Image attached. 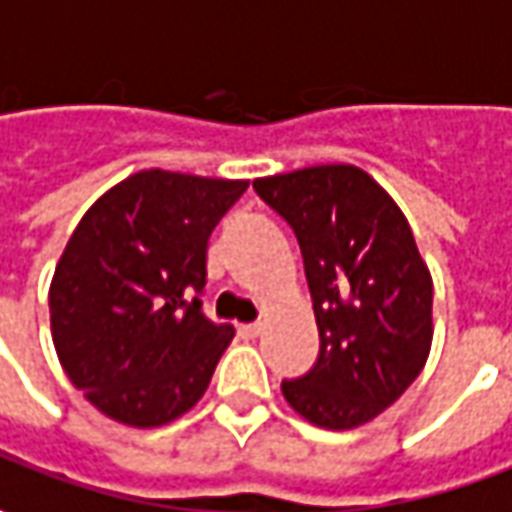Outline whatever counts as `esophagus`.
Wrapping results in <instances>:
<instances>
[{
	"label": "esophagus",
	"instance_id": "1",
	"mask_svg": "<svg viewBox=\"0 0 512 512\" xmlns=\"http://www.w3.org/2000/svg\"><path fill=\"white\" fill-rule=\"evenodd\" d=\"M260 329H263V323L260 321L240 323V326H237V332H240L243 338H257V335H260Z\"/></svg>",
	"mask_w": 512,
	"mask_h": 512
}]
</instances>
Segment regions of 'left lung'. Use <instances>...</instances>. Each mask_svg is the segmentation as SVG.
I'll use <instances>...</instances> for the list:
<instances>
[{"mask_svg":"<svg viewBox=\"0 0 512 512\" xmlns=\"http://www.w3.org/2000/svg\"><path fill=\"white\" fill-rule=\"evenodd\" d=\"M257 197L298 237L321 349L280 389L326 430H352L395 404L427 364L433 278L410 223L367 171L312 166L260 177Z\"/></svg>","mask_w":512,"mask_h":512,"instance_id":"left-lung-1","label":"left lung"}]
</instances>
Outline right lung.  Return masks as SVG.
<instances>
[{"instance_id":"obj_1","label":"right lung","mask_w":512,"mask_h":512,"mask_svg":"<svg viewBox=\"0 0 512 512\" xmlns=\"http://www.w3.org/2000/svg\"><path fill=\"white\" fill-rule=\"evenodd\" d=\"M246 186L148 168L79 220L51 283V332L71 384L108 418L160 427L203 398L234 338L203 312L206 249Z\"/></svg>"}]
</instances>
